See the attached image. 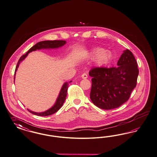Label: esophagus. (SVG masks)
Returning a JSON list of instances; mask_svg holds the SVG:
<instances>
[{
	"instance_id": "1",
	"label": "esophagus",
	"mask_w": 157,
	"mask_h": 157,
	"mask_svg": "<svg viewBox=\"0 0 157 157\" xmlns=\"http://www.w3.org/2000/svg\"><path fill=\"white\" fill-rule=\"evenodd\" d=\"M82 78H83V79H87V75L86 73H84V74H83L82 75Z\"/></svg>"
}]
</instances>
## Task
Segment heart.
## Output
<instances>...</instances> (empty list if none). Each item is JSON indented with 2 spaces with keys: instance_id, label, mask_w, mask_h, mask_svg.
<instances>
[{
  "instance_id": "obj_1",
  "label": "heart",
  "mask_w": 157,
  "mask_h": 157,
  "mask_svg": "<svg viewBox=\"0 0 157 157\" xmlns=\"http://www.w3.org/2000/svg\"><path fill=\"white\" fill-rule=\"evenodd\" d=\"M90 56L92 58L95 59L96 64L100 67L107 65L113 57L109 51L99 48L93 49L90 53Z\"/></svg>"
}]
</instances>
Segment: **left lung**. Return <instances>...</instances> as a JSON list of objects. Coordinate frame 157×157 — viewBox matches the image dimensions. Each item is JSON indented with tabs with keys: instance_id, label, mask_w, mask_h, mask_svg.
<instances>
[{
	"instance_id": "8db88e82",
	"label": "left lung",
	"mask_w": 157,
	"mask_h": 157,
	"mask_svg": "<svg viewBox=\"0 0 157 157\" xmlns=\"http://www.w3.org/2000/svg\"><path fill=\"white\" fill-rule=\"evenodd\" d=\"M117 67H94L89 71L92 76L90 98L98 108L111 109L127 101L137 84L139 69L129 50L124 51Z\"/></svg>"
}]
</instances>
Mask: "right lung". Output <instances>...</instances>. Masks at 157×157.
I'll list each match as a JSON object with an SVG mask.
<instances>
[{"mask_svg": "<svg viewBox=\"0 0 157 157\" xmlns=\"http://www.w3.org/2000/svg\"><path fill=\"white\" fill-rule=\"evenodd\" d=\"M66 43L65 40H45V41H42L40 42H38L36 44H35L31 49H29L27 52V53L25 54L22 55L21 57L18 60L17 64L15 73H14V78L15 79V75H16V72L17 70V68L19 66V64L21 62L22 60L25 59V57L28 56V53L30 52H32L33 51H35L36 50H39L42 49H55L58 48L63 46ZM71 81L69 82H65L64 83L63 86L61 87V89L59 92V97L57 98L56 103L54 104V105L50 108L48 110L43 112V113H35L29 109H27L28 111L32 113V114L38 115V116H42V117H46L49 116L52 114H53L58 111L60 108L63 106V104L65 101V99L67 96V90L68 88V84L71 83Z\"/></svg>", "mask_w": 157, "mask_h": 157, "instance_id": "obj_1", "label": "right lung"}]
</instances>
